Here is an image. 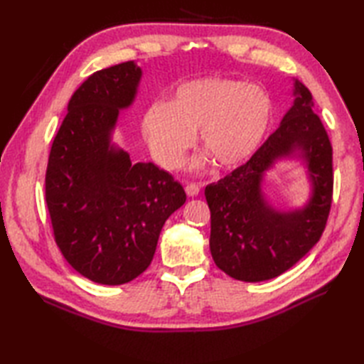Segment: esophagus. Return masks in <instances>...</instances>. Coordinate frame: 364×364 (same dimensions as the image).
Listing matches in <instances>:
<instances>
[{
	"label": "esophagus",
	"instance_id": "esophagus-1",
	"mask_svg": "<svg viewBox=\"0 0 364 364\" xmlns=\"http://www.w3.org/2000/svg\"><path fill=\"white\" fill-rule=\"evenodd\" d=\"M186 194L189 197H197L200 194V186L196 183H189L186 186Z\"/></svg>",
	"mask_w": 364,
	"mask_h": 364
}]
</instances>
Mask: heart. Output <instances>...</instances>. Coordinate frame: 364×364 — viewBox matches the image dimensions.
<instances>
[{
  "mask_svg": "<svg viewBox=\"0 0 364 364\" xmlns=\"http://www.w3.org/2000/svg\"><path fill=\"white\" fill-rule=\"evenodd\" d=\"M270 120L272 102L264 90L244 81L210 78L183 84L170 105L153 103L145 112L144 134L166 168L181 166L197 131L215 166L233 168L258 151Z\"/></svg>",
  "mask_w": 364,
  "mask_h": 364,
  "instance_id": "obj_1",
  "label": "heart"
}]
</instances>
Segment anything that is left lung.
Returning <instances> with one entry per match:
<instances>
[{
  "label": "left lung",
  "instance_id": "obj_1",
  "mask_svg": "<svg viewBox=\"0 0 364 364\" xmlns=\"http://www.w3.org/2000/svg\"><path fill=\"white\" fill-rule=\"evenodd\" d=\"M294 94L282 125L258 151L205 189L213 259L236 280L253 283L282 275L318 244L327 225L333 200V149L313 111L311 92L296 81ZM297 151L307 161L314 197L301 212L278 213L262 196V175L278 157Z\"/></svg>",
  "mask_w": 364,
  "mask_h": 364
}]
</instances>
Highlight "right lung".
Here are the masks:
<instances>
[{
    "label": "right lung",
    "instance_id": "add662e5",
    "mask_svg": "<svg viewBox=\"0 0 364 364\" xmlns=\"http://www.w3.org/2000/svg\"><path fill=\"white\" fill-rule=\"evenodd\" d=\"M141 67L103 68L75 90L45 173L53 236L76 272L123 284L150 266L168 215L186 202L175 178L151 162L133 164L109 145L119 111L133 103Z\"/></svg>",
    "mask_w": 364,
    "mask_h": 364
}]
</instances>
